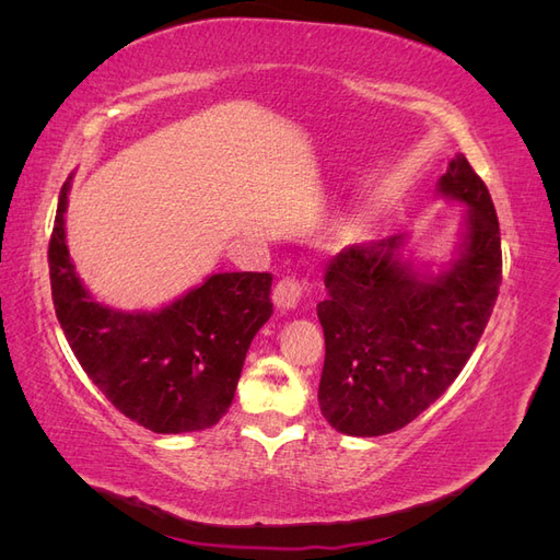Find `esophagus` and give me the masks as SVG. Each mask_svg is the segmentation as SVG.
<instances>
[{
    "mask_svg": "<svg viewBox=\"0 0 560 560\" xmlns=\"http://www.w3.org/2000/svg\"><path fill=\"white\" fill-rule=\"evenodd\" d=\"M303 292V284L296 278H282L276 284V292H273V301L280 311H292L299 306V299Z\"/></svg>",
    "mask_w": 560,
    "mask_h": 560,
    "instance_id": "obj_1",
    "label": "esophagus"
}]
</instances>
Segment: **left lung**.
<instances>
[{
	"label": "left lung",
	"mask_w": 560,
	"mask_h": 560,
	"mask_svg": "<svg viewBox=\"0 0 560 560\" xmlns=\"http://www.w3.org/2000/svg\"><path fill=\"white\" fill-rule=\"evenodd\" d=\"M436 194L467 208L453 259L439 273L404 257L406 233L350 245L327 268L317 399L336 432L381 436L409 425L460 376L493 313L502 249L486 184L455 154Z\"/></svg>",
	"instance_id": "8db88e82"
}]
</instances>
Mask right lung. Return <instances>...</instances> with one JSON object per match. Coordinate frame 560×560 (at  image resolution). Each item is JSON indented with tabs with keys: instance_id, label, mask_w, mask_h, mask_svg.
I'll use <instances>...</instances> for the list:
<instances>
[{
	"instance_id": "obj_1",
	"label": "right lung",
	"mask_w": 560,
	"mask_h": 560,
	"mask_svg": "<svg viewBox=\"0 0 560 560\" xmlns=\"http://www.w3.org/2000/svg\"><path fill=\"white\" fill-rule=\"evenodd\" d=\"M62 184L48 243L50 292L74 358L118 411L156 434L212 428L235 395L252 338L273 315L268 273H212L159 311H118L81 282Z\"/></svg>"
}]
</instances>
